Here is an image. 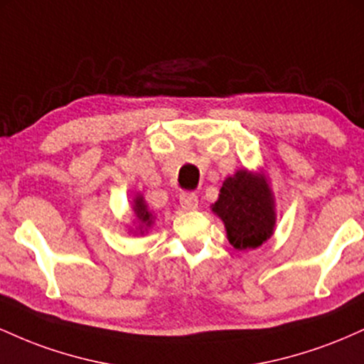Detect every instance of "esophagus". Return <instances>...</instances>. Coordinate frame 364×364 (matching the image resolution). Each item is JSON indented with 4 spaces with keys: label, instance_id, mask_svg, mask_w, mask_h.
<instances>
[{
    "label": "esophagus",
    "instance_id": "1",
    "mask_svg": "<svg viewBox=\"0 0 364 364\" xmlns=\"http://www.w3.org/2000/svg\"><path fill=\"white\" fill-rule=\"evenodd\" d=\"M179 203H181V207L185 208V210H195V208L198 207V198H196V195L191 193V191H185V193L179 195Z\"/></svg>",
    "mask_w": 364,
    "mask_h": 364
}]
</instances>
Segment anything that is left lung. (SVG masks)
I'll return each mask as SVG.
<instances>
[{"label": "left lung", "mask_w": 364, "mask_h": 364, "mask_svg": "<svg viewBox=\"0 0 364 364\" xmlns=\"http://www.w3.org/2000/svg\"><path fill=\"white\" fill-rule=\"evenodd\" d=\"M212 210L223 219L229 243L236 250H252L272 236L275 214L270 188L262 176L237 171L220 188Z\"/></svg>", "instance_id": "left-lung-1"}]
</instances>
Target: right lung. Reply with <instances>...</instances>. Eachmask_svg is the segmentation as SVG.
Wrapping results in <instances>:
<instances>
[{
    "mask_svg": "<svg viewBox=\"0 0 364 364\" xmlns=\"http://www.w3.org/2000/svg\"><path fill=\"white\" fill-rule=\"evenodd\" d=\"M133 208H135V214L140 219V223L144 224L145 228H149V225L152 224V214L149 212V208H147V205H145V202L141 196H139V198L135 200V205H133ZM140 231H141V225H140Z\"/></svg>",
    "mask_w": 364,
    "mask_h": 364,
    "instance_id": "right-lung-1",
    "label": "right lung"
}]
</instances>
